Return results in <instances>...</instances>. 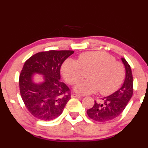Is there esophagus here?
I'll list each match as a JSON object with an SVG mask.
<instances>
[{
	"instance_id": "esophagus-1",
	"label": "esophagus",
	"mask_w": 148,
	"mask_h": 148,
	"mask_svg": "<svg viewBox=\"0 0 148 148\" xmlns=\"http://www.w3.org/2000/svg\"><path fill=\"white\" fill-rule=\"evenodd\" d=\"M71 97L72 98H82L83 97L81 95H79V94H72V95H71Z\"/></svg>"
}]
</instances>
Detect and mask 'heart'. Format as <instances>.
<instances>
[{"label": "heart", "instance_id": "b5f03b06", "mask_svg": "<svg viewBox=\"0 0 148 148\" xmlns=\"http://www.w3.org/2000/svg\"><path fill=\"white\" fill-rule=\"evenodd\" d=\"M83 70L90 69L87 78L74 87L78 94H90L100 91L108 95L117 90L125 77V69L112 56L104 51H87L81 54L78 60L67 59L61 72L67 83L74 85L80 81Z\"/></svg>", "mask_w": 148, "mask_h": 148}]
</instances>
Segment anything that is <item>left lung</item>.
I'll return each mask as SVG.
<instances>
[{"label":"left lung","mask_w":148,"mask_h":148,"mask_svg":"<svg viewBox=\"0 0 148 148\" xmlns=\"http://www.w3.org/2000/svg\"><path fill=\"white\" fill-rule=\"evenodd\" d=\"M125 69V77L123 84L117 91L111 95L101 99L102 103L94 101L92 108L87 114L92 120L106 122L116 118L123 112L133 94V76L131 67L125 58H121Z\"/></svg>","instance_id":"left-lung-1"}]
</instances>
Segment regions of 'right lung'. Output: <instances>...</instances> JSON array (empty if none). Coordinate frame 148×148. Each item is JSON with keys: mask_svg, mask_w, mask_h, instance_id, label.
<instances>
[{"mask_svg": "<svg viewBox=\"0 0 148 148\" xmlns=\"http://www.w3.org/2000/svg\"><path fill=\"white\" fill-rule=\"evenodd\" d=\"M72 50L37 53L25 63L19 77L21 97L27 109L36 119L51 121L61 114L71 99L69 89L60 80V67ZM43 76L36 83L35 74Z\"/></svg>", "mask_w": 148, "mask_h": 148, "instance_id": "obj_1", "label": "right lung"}]
</instances>
